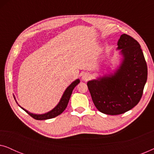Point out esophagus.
<instances>
[{"mask_svg":"<svg viewBox=\"0 0 154 154\" xmlns=\"http://www.w3.org/2000/svg\"><path fill=\"white\" fill-rule=\"evenodd\" d=\"M90 75L89 73H83V75H82V80H83V81H87L90 79Z\"/></svg>","mask_w":154,"mask_h":154,"instance_id":"esophagus-1","label":"esophagus"}]
</instances>
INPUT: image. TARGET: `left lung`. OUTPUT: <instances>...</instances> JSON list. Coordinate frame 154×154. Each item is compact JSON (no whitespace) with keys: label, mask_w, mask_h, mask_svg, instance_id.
I'll list each match as a JSON object with an SVG mask.
<instances>
[{"label":"left lung","mask_w":154,"mask_h":154,"mask_svg":"<svg viewBox=\"0 0 154 154\" xmlns=\"http://www.w3.org/2000/svg\"><path fill=\"white\" fill-rule=\"evenodd\" d=\"M117 45L123 57L119 68L87 83L94 106L108 115L122 114L135 106L147 80L146 62L138 42L123 33Z\"/></svg>","instance_id":"1"}]
</instances>
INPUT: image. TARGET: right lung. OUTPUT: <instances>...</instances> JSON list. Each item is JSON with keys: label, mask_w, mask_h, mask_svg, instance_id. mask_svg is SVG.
Wrapping results in <instances>:
<instances>
[{"label": "right lung", "mask_w": 154, "mask_h": 154, "mask_svg": "<svg viewBox=\"0 0 154 154\" xmlns=\"http://www.w3.org/2000/svg\"><path fill=\"white\" fill-rule=\"evenodd\" d=\"M79 83H80L79 79H76L75 81H73V83L66 88V90H65L64 94H63V95L62 97V98H61L60 102L58 103L57 105L53 109H52L51 111H48V112L45 113H43V114H35V113L29 112V111L26 110V109H24V108H22V107H21L19 104L18 105L23 109V110H24L27 113H28V114L30 115L34 119L42 121V120H47V119H52V118H54L61 114V113H62L63 111L66 109L67 105H68L69 99H70L71 94H72L73 90L74 89L75 86H76ZM14 100H15V97H14ZM17 104H18V103L17 102Z\"/></svg>", "instance_id": "1"}]
</instances>
